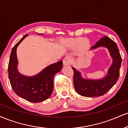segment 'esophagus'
I'll return each instance as SVG.
<instances>
[{
  "instance_id": "34e87169",
  "label": "esophagus",
  "mask_w": 128,
  "mask_h": 128,
  "mask_svg": "<svg viewBox=\"0 0 128 128\" xmlns=\"http://www.w3.org/2000/svg\"><path fill=\"white\" fill-rule=\"evenodd\" d=\"M72 62V58L69 56H67L64 58V60H63V64H64V66H69L70 64H71Z\"/></svg>"
}]
</instances>
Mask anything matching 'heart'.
Returning <instances> with one entry per match:
<instances>
[{
	"label": "heart",
	"mask_w": 128,
	"mask_h": 128,
	"mask_svg": "<svg viewBox=\"0 0 128 128\" xmlns=\"http://www.w3.org/2000/svg\"><path fill=\"white\" fill-rule=\"evenodd\" d=\"M62 42L66 47L69 49H73L76 48V50L79 54L86 52L91 46L90 40L82 36L64 40Z\"/></svg>",
	"instance_id": "heart-1"
}]
</instances>
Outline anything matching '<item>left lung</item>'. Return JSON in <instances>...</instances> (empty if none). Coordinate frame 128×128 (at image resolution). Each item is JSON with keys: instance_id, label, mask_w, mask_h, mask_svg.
Masks as SVG:
<instances>
[{"instance_id": "1", "label": "left lung", "mask_w": 128, "mask_h": 128, "mask_svg": "<svg viewBox=\"0 0 128 128\" xmlns=\"http://www.w3.org/2000/svg\"><path fill=\"white\" fill-rule=\"evenodd\" d=\"M99 47H105L108 49L112 58V65L108 69V73L100 79H84L81 73L74 67L73 70V84L76 92L85 97H97L105 94L112 87L118 80L120 75V68L122 63L118 47L114 41L108 36H104L96 42L90 50L96 49Z\"/></svg>"}]
</instances>
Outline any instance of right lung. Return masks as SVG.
I'll use <instances>...</instances> for the list:
<instances>
[{
	"label": "right lung",
	"instance_id": "1",
	"mask_svg": "<svg viewBox=\"0 0 128 128\" xmlns=\"http://www.w3.org/2000/svg\"><path fill=\"white\" fill-rule=\"evenodd\" d=\"M41 35V34H40ZM28 35H25L16 44L11 51L8 64V77L14 92L18 96L30 102L36 103L48 99L54 90V79L56 73L62 68V61L48 66L38 74L27 76L18 72L17 48Z\"/></svg>",
	"mask_w": 128,
	"mask_h": 128
}]
</instances>
